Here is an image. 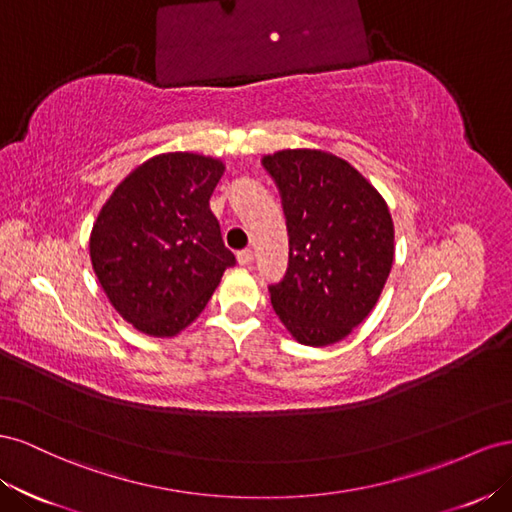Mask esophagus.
Listing matches in <instances>:
<instances>
[{
    "label": "esophagus",
    "instance_id": "esophagus-1",
    "mask_svg": "<svg viewBox=\"0 0 512 512\" xmlns=\"http://www.w3.org/2000/svg\"><path fill=\"white\" fill-rule=\"evenodd\" d=\"M238 264H240V266L253 264V251H251V248H244V251L238 253Z\"/></svg>",
    "mask_w": 512,
    "mask_h": 512
}]
</instances>
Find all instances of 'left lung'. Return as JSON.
<instances>
[{
	"instance_id": "1",
	"label": "left lung",
	"mask_w": 512,
	"mask_h": 512,
	"mask_svg": "<svg viewBox=\"0 0 512 512\" xmlns=\"http://www.w3.org/2000/svg\"><path fill=\"white\" fill-rule=\"evenodd\" d=\"M261 165L279 188L289 264L270 300L302 345L324 347L362 324L382 294L394 259L390 210L343 158L283 150Z\"/></svg>"
}]
</instances>
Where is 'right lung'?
<instances>
[{
	"mask_svg": "<svg viewBox=\"0 0 512 512\" xmlns=\"http://www.w3.org/2000/svg\"><path fill=\"white\" fill-rule=\"evenodd\" d=\"M221 160L171 152L145 160L102 206L90 257L107 298L150 337H173L206 309L236 264L210 210Z\"/></svg>",
	"mask_w": 512,
	"mask_h": 512,
	"instance_id": "obj_1",
	"label": "right lung"
}]
</instances>
